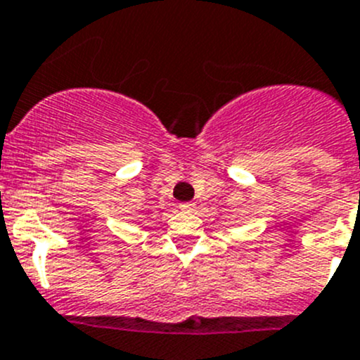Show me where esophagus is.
<instances>
[{"label": "esophagus", "instance_id": "34e87169", "mask_svg": "<svg viewBox=\"0 0 360 360\" xmlns=\"http://www.w3.org/2000/svg\"><path fill=\"white\" fill-rule=\"evenodd\" d=\"M181 211H186V212H191L195 211V202H183V204H179Z\"/></svg>", "mask_w": 360, "mask_h": 360}]
</instances>
